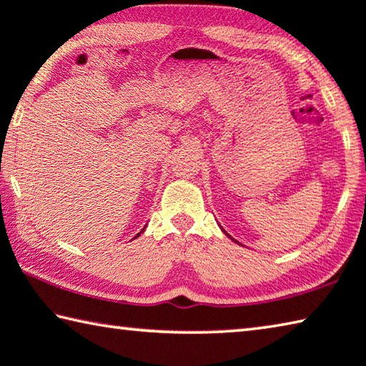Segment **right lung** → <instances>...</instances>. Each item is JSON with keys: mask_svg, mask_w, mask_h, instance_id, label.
<instances>
[{"mask_svg": "<svg viewBox=\"0 0 366 366\" xmlns=\"http://www.w3.org/2000/svg\"><path fill=\"white\" fill-rule=\"evenodd\" d=\"M137 235H141V232H139V234H137Z\"/></svg>", "mask_w": 366, "mask_h": 366, "instance_id": "add662e5", "label": "right lung"}]
</instances>
